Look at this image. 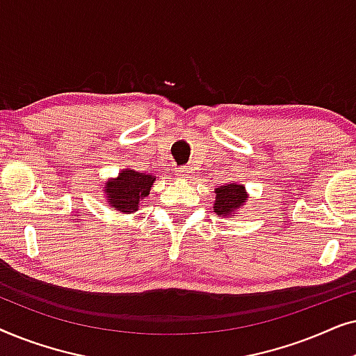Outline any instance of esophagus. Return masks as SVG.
<instances>
[{"label":"esophagus","instance_id":"1","mask_svg":"<svg viewBox=\"0 0 356 356\" xmlns=\"http://www.w3.org/2000/svg\"><path fill=\"white\" fill-rule=\"evenodd\" d=\"M191 168H188V167H183V168H179L178 170V177L179 178H189V177H191Z\"/></svg>","mask_w":356,"mask_h":356}]
</instances>
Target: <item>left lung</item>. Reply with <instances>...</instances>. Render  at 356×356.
Wrapping results in <instances>:
<instances>
[{"label":"left lung","mask_w":356,"mask_h":356,"mask_svg":"<svg viewBox=\"0 0 356 356\" xmlns=\"http://www.w3.org/2000/svg\"><path fill=\"white\" fill-rule=\"evenodd\" d=\"M248 202V193L243 184H225L216 189V202L213 212L218 217H230L236 209H240Z\"/></svg>","instance_id":"obj_1"}]
</instances>
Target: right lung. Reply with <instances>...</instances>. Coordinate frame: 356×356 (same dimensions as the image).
Here are the masks:
<instances>
[{
  "instance_id": "obj_1",
  "label": "right lung",
  "mask_w": 356,
  "mask_h": 356,
  "mask_svg": "<svg viewBox=\"0 0 356 356\" xmlns=\"http://www.w3.org/2000/svg\"><path fill=\"white\" fill-rule=\"evenodd\" d=\"M155 181L152 175H144L136 170H123L118 177L105 183L106 202L116 211L133 213L139 209V202L149 196Z\"/></svg>"
}]
</instances>
